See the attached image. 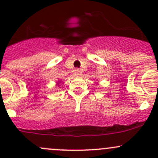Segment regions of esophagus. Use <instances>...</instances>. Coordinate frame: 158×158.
Returning a JSON list of instances; mask_svg holds the SVG:
<instances>
[{"mask_svg": "<svg viewBox=\"0 0 158 158\" xmlns=\"http://www.w3.org/2000/svg\"><path fill=\"white\" fill-rule=\"evenodd\" d=\"M74 71H75V73H76V75H80L81 70L79 69H78V68H77V69H75Z\"/></svg>", "mask_w": 158, "mask_h": 158, "instance_id": "34e87169", "label": "esophagus"}]
</instances>
